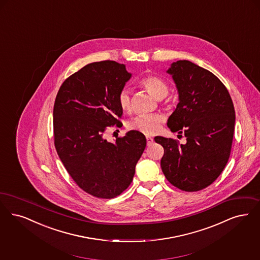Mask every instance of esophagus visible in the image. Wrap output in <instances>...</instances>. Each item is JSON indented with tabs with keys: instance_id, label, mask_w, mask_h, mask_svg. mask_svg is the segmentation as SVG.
Segmentation results:
<instances>
[{
	"instance_id": "1",
	"label": "esophagus",
	"mask_w": 260,
	"mask_h": 260,
	"mask_svg": "<svg viewBox=\"0 0 260 260\" xmlns=\"http://www.w3.org/2000/svg\"><path fill=\"white\" fill-rule=\"evenodd\" d=\"M146 140H147V145H151L154 141V139L151 136H146Z\"/></svg>"
}]
</instances>
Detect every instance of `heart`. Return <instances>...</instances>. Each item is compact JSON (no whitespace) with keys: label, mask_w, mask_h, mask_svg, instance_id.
Masks as SVG:
<instances>
[{"label":"heart","mask_w":260,"mask_h":260,"mask_svg":"<svg viewBox=\"0 0 260 260\" xmlns=\"http://www.w3.org/2000/svg\"><path fill=\"white\" fill-rule=\"evenodd\" d=\"M140 85L157 100L165 98L168 93L167 83L161 78L155 75L146 76L140 81ZM117 101L123 111L128 112L132 109V100L127 90H122L118 94ZM162 121L164 117L157 113L138 115L128 122L127 127L128 129L136 131L145 135H154L158 131Z\"/></svg>","instance_id":"1"}]
</instances>
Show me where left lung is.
<instances>
[{"label": "left lung", "mask_w": 260, "mask_h": 260, "mask_svg": "<svg viewBox=\"0 0 260 260\" xmlns=\"http://www.w3.org/2000/svg\"><path fill=\"white\" fill-rule=\"evenodd\" d=\"M176 83L179 104L168 119L173 133L187 137L156 136L165 149L161 170L170 184L185 191L210 186L229 161L235 125V110L226 87L214 73L187 60L167 71Z\"/></svg>", "instance_id": "8db88e82"}]
</instances>
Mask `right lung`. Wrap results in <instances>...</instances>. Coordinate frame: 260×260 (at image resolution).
<instances>
[{
  "mask_svg": "<svg viewBox=\"0 0 260 260\" xmlns=\"http://www.w3.org/2000/svg\"><path fill=\"white\" fill-rule=\"evenodd\" d=\"M132 74L115 61L92 62L69 76L53 109L54 144L63 167L77 186L98 198L120 196L131 185L146 147L136 131L104 138L108 127H121L118 94Z\"/></svg>",
  "mask_w": 260,
  "mask_h": 260,
  "instance_id": "right-lung-1",
  "label": "right lung"
}]
</instances>
